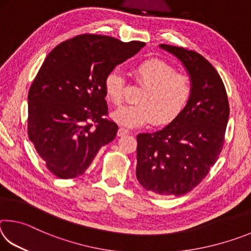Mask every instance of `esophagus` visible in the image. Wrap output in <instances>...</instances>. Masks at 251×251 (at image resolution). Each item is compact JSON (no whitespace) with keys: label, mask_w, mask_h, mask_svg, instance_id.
<instances>
[{"label":"esophagus","mask_w":251,"mask_h":251,"mask_svg":"<svg viewBox=\"0 0 251 251\" xmlns=\"http://www.w3.org/2000/svg\"><path fill=\"white\" fill-rule=\"evenodd\" d=\"M127 134H129V130H127L125 128H120V129H118V131H117V135L118 136H125Z\"/></svg>","instance_id":"esophagus-1"}]
</instances>
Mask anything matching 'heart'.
<instances>
[{
    "instance_id": "obj_1",
    "label": "heart",
    "mask_w": 251,
    "mask_h": 251,
    "mask_svg": "<svg viewBox=\"0 0 251 251\" xmlns=\"http://www.w3.org/2000/svg\"><path fill=\"white\" fill-rule=\"evenodd\" d=\"M135 80L144 86L136 105L123 106L113 113V120L126 127H139L150 123L156 126L167 125L184 112L193 95L192 79L178 73L169 63L159 58L146 59L133 71ZM107 100L114 105L124 100L125 79L117 70L104 78Z\"/></svg>"
}]
</instances>
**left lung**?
Wrapping results in <instances>:
<instances>
[{"instance_id": "8db88e82", "label": "left lung", "mask_w": 251, "mask_h": 251, "mask_svg": "<svg viewBox=\"0 0 251 251\" xmlns=\"http://www.w3.org/2000/svg\"><path fill=\"white\" fill-rule=\"evenodd\" d=\"M188 71L193 95L175 121L155 133L137 135L136 177L160 196H182L201 184L225 144L229 118L226 88L218 72L197 52L160 44Z\"/></svg>"}]
</instances>
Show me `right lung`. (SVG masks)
<instances>
[{
	"label": "right lung",
	"mask_w": 251,
	"mask_h": 251,
	"mask_svg": "<svg viewBox=\"0 0 251 251\" xmlns=\"http://www.w3.org/2000/svg\"><path fill=\"white\" fill-rule=\"evenodd\" d=\"M145 45L80 34L46 56L28 91L27 135L53 175L62 179L83 175L100 147L116 137L104 78Z\"/></svg>",
	"instance_id": "add662e5"
}]
</instances>
